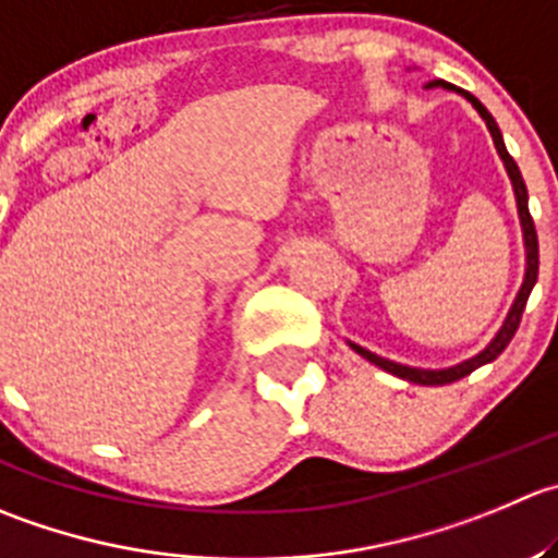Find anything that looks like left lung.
I'll list each match as a JSON object with an SVG mask.
<instances>
[{
  "mask_svg": "<svg viewBox=\"0 0 558 558\" xmlns=\"http://www.w3.org/2000/svg\"><path fill=\"white\" fill-rule=\"evenodd\" d=\"M428 89H434V86H441V89L447 92H458L461 97H466L469 102H472L474 108H477L480 117L485 119V128H488L490 138H494V147L496 153H499L501 163H505L507 169V177H510L512 182V193H515V204H518V218H521V231H523V251H526V269H523V283L521 289H518L515 300H512L510 311H507L505 322H501L499 332L490 338V343L485 345L483 351H477L474 356H469V360L458 362V365H450V367H436V371H430V367H411V365H400V362H392L387 360V356H378L373 354V351L362 349V345L351 343V349L356 351L360 356H365L367 362H373L376 367H381V371L392 373V376L403 378V381H414V384H425V387H439V384H452L458 381V378L469 376L472 371H477V367L488 365V362H494L496 356L501 354V351L507 349V343L512 340V335H515L518 324H521V316H523V307H526V300L529 294H532L534 283H537V269H539V245H537V231H534V220L532 215H529V191H526V182H523L521 177V169H518L515 160L510 158V153H507L505 147V138H501V130L499 124H496V119L490 117L488 108L483 106V102L477 100V97L472 95V92L466 89H458V86L447 84V81L436 78V81H428Z\"/></svg>",
  "mask_w": 558,
  "mask_h": 558,
  "instance_id": "left-lung-1",
  "label": "left lung"
}]
</instances>
